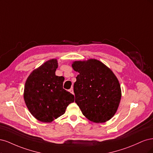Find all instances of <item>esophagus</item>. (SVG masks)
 I'll list each match as a JSON object with an SVG mask.
<instances>
[{
	"instance_id": "34e87169",
	"label": "esophagus",
	"mask_w": 153,
	"mask_h": 153,
	"mask_svg": "<svg viewBox=\"0 0 153 153\" xmlns=\"http://www.w3.org/2000/svg\"><path fill=\"white\" fill-rule=\"evenodd\" d=\"M69 91L72 93V94H74V90H73V88H71V89L69 90Z\"/></svg>"
}]
</instances>
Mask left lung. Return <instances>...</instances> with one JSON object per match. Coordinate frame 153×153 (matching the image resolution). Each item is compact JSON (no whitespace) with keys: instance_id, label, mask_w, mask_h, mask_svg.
Instances as JSON below:
<instances>
[{"instance_id":"8db88e82","label":"left lung","mask_w":153,"mask_h":153,"mask_svg":"<svg viewBox=\"0 0 153 153\" xmlns=\"http://www.w3.org/2000/svg\"><path fill=\"white\" fill-rule=\"evenodd\" d=\"M73 69L79 74L74 85L75 102L90 121L104 123L114 116L119 107L121 90L112 71L95 59L75 61Z\"/></svg>"}]
</instances>
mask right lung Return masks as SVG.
Listing matches in <instances>:
<instances>
[{
  "label": "right lung",
  "mask_w": 153,
  "mask_h": 153,
  "mask_svg": "<svg viewBox=\"0 0 153 153\" xmlns=\"http://www.w3.org/2000/svg\"><path fill=\"white\" fill-rule=\"evenodd\" d=\"M56 59L46 62L27 78L24 100L32 116L41 122L50 123L63 115L74 96L63 88L64 77L57 76Z\"/></svg>",
  "instance_id": "1"
}]
</instances>
